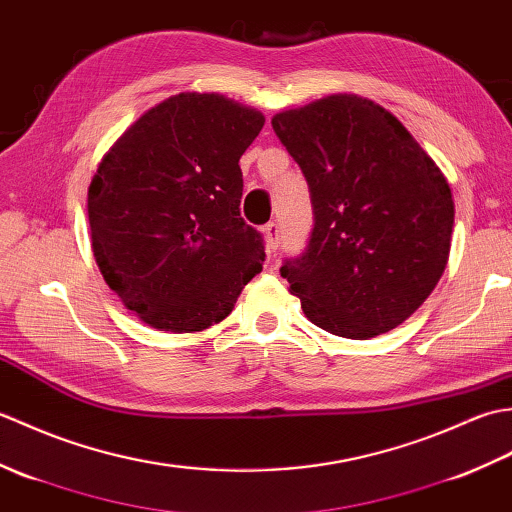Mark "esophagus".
I'll return each instance as SVG.
<instances>
[{
	"label": "esophagus",
	"instance_id": "1",
	"mask_svg": "<svg viewBox=\"0 0 512 512\" xmlns=\"http://www.w3.org/2000/svg\"><path fill=\"white\" fill-rule=\"evenodd\" d=\"M264 242L268 253H277L279 248V226L275 222H270L264 226Z\"/></svg>",
	"mask_w": 512,
	"mask_h": 512
}]
</instances>
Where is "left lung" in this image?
Listing matches in <instances>:
<instances>
[{
  "label": "left lung",
  "mask_w": 512,
  "mask_h": 512,
  "mask_svg": "<svg viewBox=\"0 0 512 512\" xmlns=\"http://www.w3.org/2000/svg\"><path fill=\"white\" fill-rule=\"evenodd\" d=\"M308 180L314 228L281 266L321 330L374 339L416 312L447 268L455 204L444 173L398 118L356 94L273 116Z\"/></svg>",
  "instance_id": "8db88e82"
}]
</instances>
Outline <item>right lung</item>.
<instances>
[{
    "mask_svg": "<svg viewBox=\"0 0 512 512\" xmlns=\"http://www.w3.org/2000/svg\"><path fill=\"white\" fill-rule=\"evenodd\" d=\"M264 123L222 94L180 92L99 162L88 189L92 253L105 284L151 328L209 330L262 273V235L239 215V158Z\"/></svg>",
    "mask_w": 512,
    "mask_h": 512,
    "instance_id": "1",
    "label": "right lung"
}]
</instances>
